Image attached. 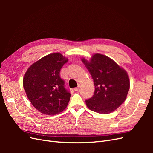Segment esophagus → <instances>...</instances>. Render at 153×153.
Listing matches in <instances>:
<instances>
[{
  "mask_svg": "<svg viewBox=\"0 0 153 153\" xmlns=\"http://www.w3.org/2000/svg\"><path fill=\"white\" fill-rule=\"evenodd\" d=\"M80 85L79 84V85H78V87H75V89H74V91H78V90H79V88H80Z\"/></svg>",
  "mask_w": 153,
  "mask_h": 153,
  "instance_id": "1",
  "label": "esophagus"
}]
</instances>
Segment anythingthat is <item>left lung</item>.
Masks as SVG:
<instances>
[{"label": "left lung", "mask_w": 153, "mask_h": 153, "mask_svg": "<svg viewBox=\"0 0 153 153\" xmlns=\"http://www.w3.org/2000/svg\"><path fill=\"white\" fill-rule=\"evenodd\" d=\"M81 61L88 69L95 86L93 96L85 100L86 105L95 112L112 113L126 99L130 87L128 74L106 55L95 53L90 60Z\"/></svg>", "instance_id": "1"}]
</instances>
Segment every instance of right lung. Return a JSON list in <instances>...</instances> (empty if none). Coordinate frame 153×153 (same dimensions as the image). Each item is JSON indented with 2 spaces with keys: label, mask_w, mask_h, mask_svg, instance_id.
Masks as SVG:
<instances>
[{
  "label": "right lung",
  "mask_w": 153,
  "mask_h": 153,
  "mask_svg": "<svg viewBox=\"0 0 153 153\" xmlns=\"http://www.w3.org/2000/svg\"><path fill=\"white\" fill-rule=\"evenodd\" d=\"M68 61L59 52L50 53L30 65L23 85L34 107L45 115H54L65 110L71 94L60 77L61 69Z\"/></svg>",
  "instance_id": "add662e5"
}]
</instances>
